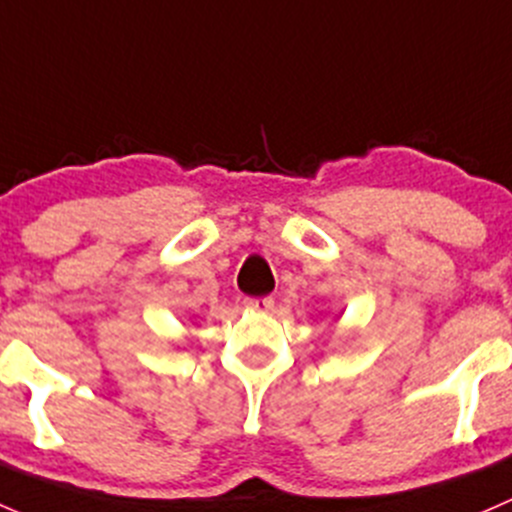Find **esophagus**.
Masks as SVG:
<instances>
[{
    "instance_id": "esophagus-1",
    "label": "esophagus",
    "mask_w": 512,
    "mask_h": 512,
    "mask_svg": "<svg viewBox=\"0 0 512 512\" xmlns=\"http://www.w3.org/2000/svg\"><path fill=\"white\" fill-rule=\"evenodd\" d=\"M244 308L254 310V313H268L273 308V298H246Z\"/></svg>"
}]
</instances>
